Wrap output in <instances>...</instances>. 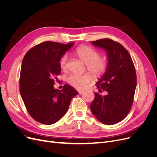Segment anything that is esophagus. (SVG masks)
<instances>
[{"instance_id": "esophagus-1", "label": "esophagus", "mask_w": 157, "mask_h": 157, "mask_svg": "<svg viewBox=\"0 0 157 157\" xmlns=\"http://www.w3.org/2000/svg\"><path fill=\"white\" fill-rule=\"evenodd\" d=\"M78 92L79 93V94H82L84 92V91H82V90H78Z\"/></svg>"}]
</instances>
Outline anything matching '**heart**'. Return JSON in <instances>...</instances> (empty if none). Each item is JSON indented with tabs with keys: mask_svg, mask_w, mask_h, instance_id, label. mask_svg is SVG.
Here are the masks:
<instances>
[{
	"mask_svg": "<svg viewBox=\"0 0 157 157\" xmlns=\"http://www.w3.org/2000/svg\"><path fill=\"white\" fill-rule=\"evenodd\" d=\"M75 54L86 65V69L94 77H101L105 74L108 68V60L105 58H99V52L88 46H80L76 49ZM68 56L64 54L59 60V65L63 70L67 67ZM92 80L89 74L71 75L67 78L68 83L76 88L82 90Z\"/></svg>",
	"mask_w": 157,
	"mask_h": 157,
	"instance_id": "obj_1",
	"label": "heart"
}]
</instances>
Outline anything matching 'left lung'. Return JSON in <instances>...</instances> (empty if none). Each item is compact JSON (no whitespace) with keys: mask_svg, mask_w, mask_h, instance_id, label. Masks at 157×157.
Segmentation results:
<instances>
[{"mask_svg":"<svg viewBox=\"0 0 157 157\" xmlns=\"http://www.w3.org/2000/svg\"><path fill=\"white\" fill-rule=\"evenodd\" d=\"M92 44L105 50L108 68L96 82L99 92L90 107L93 115L104 124L119 122L130 112L137 84L136 73L129 52L120 43L109 39L92 41Z\"/></svg>","mask_w":157,"mask_h":157,"instance_id":"obj_1","label":"left lung"}]
</instances>
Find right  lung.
Segmentation results:
<instances>
[{
	"instance_id": "add662e5",
	"label": "right lung",
	"mask_w": 157,
	"mask_h": 157,
	"mask_svg": "<svg viewBox=\"0 0 157 157\" xmlns=\"http://www.w3.org/2000/svg\"><path fill=\"white\" fill-rule=\"evenodd\" d=\"M75 44L46 41L35 46L23 58L20 78V92L28 113L41 124H54L67 111L78 92L65 84L55 89L54 80L61 73L59 60Z\"/></svg>"
}]
</instances>
